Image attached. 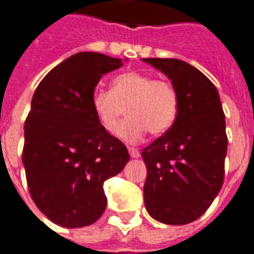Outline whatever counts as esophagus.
<instances>
[{"label": "esophagus", "mask_w": 254, "mask_h": 254, "mask_svg": "<svg viewBox=\"0 0 254 254\" xmlns=\"http://www.w3.org/2000/svg\"><path fill=\"white\" fill-rule=\"evenodd\" d=\"M129 154H130V157L133 158H138L141 156L140 150L135 148H129Z\"/></svg>", "instance_id": "esophagus-1"}]
</instances>
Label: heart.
Returning <instances> with one entry per match:
<instances>
[{
  "mask_svg": "<svg viewBox=\"0 0 254 254\" xmlns=\"http://www.w3.org/2000/svg\"><path fill=\"white\" fill-rule=\"evenodd\" d=\"M92 108L106 131H114L124 108L127 117L120 124L117 135L137 142L148 130L162 134L173 127L179 114V94L169 81L154 80L140 71H125L112 81V89L97 88Z\"/></svg>",
  "mask_w": 254,
  "mask_h": 254,
  "instance_id": "1",
  "label": "heart"
}]
</instances>
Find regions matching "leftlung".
Masks as SVG:
<instances>
[{
  "label": "left lung",
  "mask_w": 254,
  "mask_h": 254,
  "mask_svg": "<svg viewBox=\"0 0 254 254\" xmlns=\"http://www.w3.org/2000/svg\"><path fill=\"white\" fill-rule=\"evenodd\" d=\"M172 81L179 94L176 123L144 148L145 208L154 220L184 225L202 216L224 183L228 137L216 86L176 58H142Z\"/></svg>",
  "instance_id": "1"
}]
</instances>
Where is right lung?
Listing matches in <instances>:
<instances>
[{
  "mask_svg": "<svg viewBox=\"0 0 254 254\" xmlns=\"http://www.w3.org/2000/svg\"><path fill=\"white\" fill-rule=\"evenodd\" d=\"M121 66V58L81 52L52 69L33 94L22 162L34 204L60 226L81 228L101 217L104 183L130 160L90 101L102 75Z\"/></svg>",
  "mask_w": 254,
  "mask_h": 254,
  "instance_id": "right-lung-1",
  "label": "right lung"
}]
</instances>
